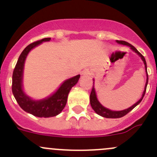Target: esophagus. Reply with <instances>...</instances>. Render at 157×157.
Here are the masks:
<instances>
[{
    "label": "esophagus",
    "instance_id": "1",
    "mask_svg": "<svg viewBox=\"0 0 157 157\" xmlns=\"http://www.w3.org/2000/svg\"><path fill=\"white\" fill-rule=\"evenodd\" d=\"M83 74H84V72H83Z\"/></svg>",
    "mask_w": 157,
    "mask_h": 157
}]
</instances>
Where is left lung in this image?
Instances as JSON below:
<instances>
[{
	"mask_svg": "<svg viewBox=\"0 0 157 157\" xmlns=\"http://www.w3.org/2000/svg\"><path fill=\"white\" fill-rule=\"evenodd\" d=\"M118 43L121 44V45H128L129 46L130 48L132 49L134 52H135L140 58H142L143 60L144 63V65H145V69H146V72L147 74V62H146V60H145L144 57L138 52V51L136 49V48L134 46H133L132 45H131L130 43L128 42H125V41H122V40H117L116 41ZM147 82H146V85H145V88H144V91L143 95H142V97L141 99H140V100L138 101L137 102H136L134 105H132L131 107L128 108V109H125V110H123V111H111L109 109L105 108L104 106H102L99 102L98 101L97 98H96V92H95V89L94 86H93V88H92L91 90V93H90V105H91L92 108H93V110L98 114V115H101V116L104 117V118H121V117L124 116L125 115H127L128 112H131L133 109L135 108L139 103L142 101L143 99L145 93H146V90H147V83H148V74H147Z\"/></svg>",
	"mask_w": 157,
	"mask_h": 157,
	"instance_id": "8db88e82",
	"label": "left lung"
}]
</instances>
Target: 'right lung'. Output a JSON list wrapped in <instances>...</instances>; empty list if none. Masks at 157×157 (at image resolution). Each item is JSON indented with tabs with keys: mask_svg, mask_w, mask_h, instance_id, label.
<instances>
[{
	"mask_svg": "<svg viewBox=\"0 0 157 157\" xmlns=\"http://www.w3.org/2000/svg\"><path fill=\"white\" fill-rule=\"evenodd\" d=\"M51 38H45L41 40L29 44L22 52L14 67L12 77V92L17 103L26 112L40 118H49L56 116L61 113L65 107L67 100V96L71 88L77 83L80 75H77L72 78L65 80L56 93L47 99L40 101L32 100L23 91L22 78L24 61L28 53L32 48L37 46L42 42L50 41Z\"/></svg>",
	"mask_w": 157,
	"mask_h": 157,
	"instance_id": "1",
	"label": "right lung"
}]
</instances>
